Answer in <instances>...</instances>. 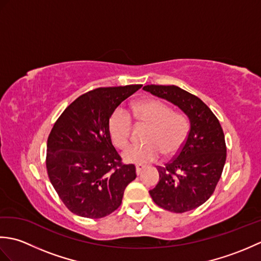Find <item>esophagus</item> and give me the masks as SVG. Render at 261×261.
Here are the masks:
<instances>
[{"mask_svg":"<svg viewBox=\"0 0 261 261\" xmlns=\"http://www.w3.org/2000/svg\"><path fill=\"white\" fill-rule=\"evenodd\" d=\"M145 168H146V166H145V165H140V164L136 165V171H137V175H140V173L142 171V169H145Z\"/></svg>","mask_w":261,"mask_h":261,"instance_id":"1","label":"esophagus"}]
</instances>
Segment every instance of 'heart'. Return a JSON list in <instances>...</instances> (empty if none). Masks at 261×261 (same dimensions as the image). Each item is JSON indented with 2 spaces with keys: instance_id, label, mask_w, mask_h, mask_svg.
I'll list each match as a JSON object with an SVG mask.
<instances>
[{
  "instance_id": "heart-1",
  "label": "heart",
  "mask_w": 261,
  "mask_h": 261,
  "mask_svg": "<svg viewBox=\"0 0 261 261\" xmlns=\"http://www.w3.org/2000/svg\"><path fill=\"white\" fill-rule=\"evenodd\" d=\"M132 114L142 123L150 125L145 145H134L123 153L125 162L148 164L156 160L162 152L165 157L178 153L190 135L191 123L187 115L174 112L168 104L160 99L148 98L137 102ZM134 122L132 116L123 108H116L109 119V131L113 143L121 149L129 145Z\"/></svg>"
}]
</instances>
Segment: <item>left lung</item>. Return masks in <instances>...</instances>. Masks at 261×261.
Here are the masks:
<instances>
[{
    "label": "left lung",
    "instance_id": "obj_1",
    "mask_svg": "<svg viewBox=\"0 0 261 261\" xmlns=\"http://www.w3.org/2000/svg\"><path fill=\"white\" fill-rule=\"evenodd\" d=\"M143 90L177 105L191 122L181 150L157 166L159 181L149 191L158 206L184 213L198 207L214 193L226 159L224 134L218 118L201 98L175 85H147Z\"/></svg>",
    "mask_w": 261,
    "mask_h": 261
}]
</instances>
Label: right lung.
Masks as SVG:
<instances>
[{"instance_id":"right-lung-1","label":"right lung","mask_w":261,"mask_h":261,"mask_svg":"<svg viewBox=\"0 0 261 261\" xmlns=\"http://www.w3.org/2000/svg\"><path fill=\"white\" fill-rule=\"evenodd\" d=\"M142 85L98 87L70 103L55 122L47 142L49 179L65 206L76 215L101 219L122 203L136 179L111 140L109 119Z\"/></svg>"}]
</instances>
